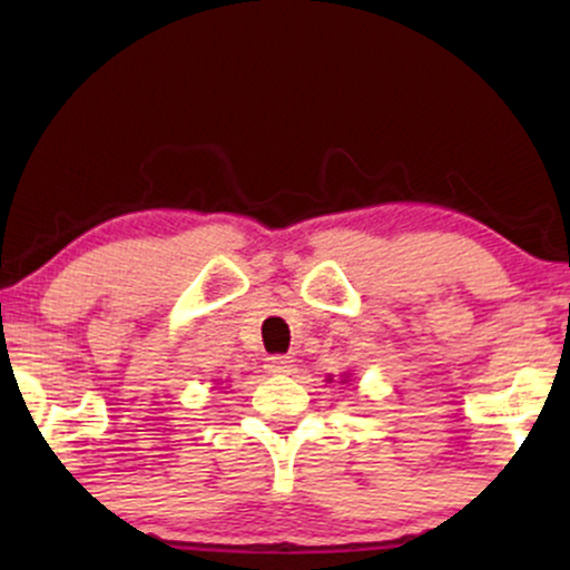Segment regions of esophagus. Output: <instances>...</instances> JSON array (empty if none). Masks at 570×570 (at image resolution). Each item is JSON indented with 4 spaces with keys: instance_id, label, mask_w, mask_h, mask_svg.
Returning a JSON list of instances; mask_svg holds the SVG:
<instances>
[{
    "instance_id": "esophagus-1",
    "label": "esophagus",
    "mask_w": 570,
    "mask_h": 570,
    "mask_svg": "<svg viewBox=\"0 0 570 570\" xmlns=\"http://www.w3.org/2000/svg\"><path fill=\"white\" fill-rule=\"evenodd\" d=\"M294 358L292 356H267L265 358V370L271 372V375H289V372H294Z\"/></svg>"
}]
</instances>
